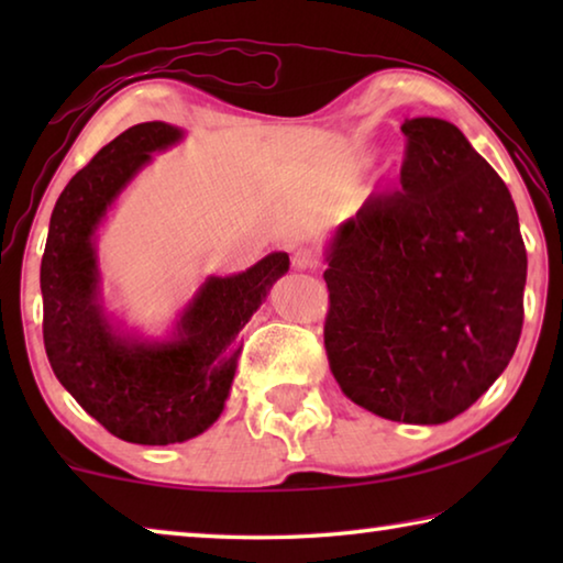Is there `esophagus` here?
<instances>
[{
  "label": "esophagus",
  "mask_w": 563,
  "mask_h": 563,
  "mask_svg": "<svg viewBox=\"0 0 563 563\" xmlns=\"http://www.w3.org/2000/svg\"><path fill=\"white\" fill-rule=\"evenodd\" d=\"M292 268L295 271H316L318 268V258L310 247H300V251L292 253Z\"/></svg>",
  "instance_id": "34e87169"
}]
</instances>
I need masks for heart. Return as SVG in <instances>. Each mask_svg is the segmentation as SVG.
Returning a JSON list of instances; mask_svg holds the SVG:
<instances>
[{
    "label": "heart",
    "instance_id": "obj_1",
    "mask_svg": "<svg viewBox=\"0 0 563 563\" xmlns=\"http://www.w3.org/2000/svg\"><path fill=\"white\" fill-rule=\"evenodd\" d=\"M367 161H369V158H362V161H360V166H365V164H367Z\"/></svg>",
    "mask_w": 563,
    "mask_h": 563
}]
</instances>
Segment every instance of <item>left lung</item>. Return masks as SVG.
Returning <instances> with one entry per match:
<instances>
[{"label": "left lung", "instance_id": "obj_1", "mask_svg": "<svg viewBox=\"0 0 563 563\" xmlns=\"http://www.w3.org/2000/svg\"><path fill=\"white\" fill-rule=\"evenodd\" d=\"M399 190L325 243V350L352 402L442 424L494 385L523 322L527 247L509 188L454 123H402Z\"/></svg>", "mask_w": 563, "mask_h": 563}]
</instances>
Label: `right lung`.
Segmentation results:
<instances>
[{
	"label": "right lung",
	"mask_w": 563,
	"mask_h": 563,
	"mask_svg": "<svg viewBox=\"0 0 563 563\" xmlns=\"http://www.w3.org/2000/svg\"><path fill=\"white\" fill-rule=\"evenodd\" d=\"M186 131L136 123L103 146L56 201L42 258L44 347L76 402L123 442L176 444L203 434L231 395L241 330L290 268L275 251L233 275H208L164 338L113 316L103 298L99 228L154 154Z\"/></svg>",
	"instance_id": "right-lung-1"
}]
</instances>
